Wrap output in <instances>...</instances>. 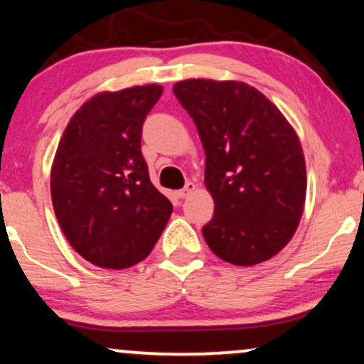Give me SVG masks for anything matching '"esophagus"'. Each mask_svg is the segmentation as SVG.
Returning <instances> with one entry per match:
<instances>
[{
	"label": "esophagus",
	"instance_id": "obj_1",
	"mask_svg": "<svg viewBox=\"0 0 364 364\" xmlns=\"http://www.w3.org/2000/svg\"><path fill=\"white\" fill-rule=\"evenodd\" d=\"M195 190H196V185H195V183L188 181L185 188H181V190H178V191H176V196H178V198H188V196H190L191 193L195 191Z\"/></svg>",
	"mask_w": 364,
	"mask_h": 364
}]
</instances>
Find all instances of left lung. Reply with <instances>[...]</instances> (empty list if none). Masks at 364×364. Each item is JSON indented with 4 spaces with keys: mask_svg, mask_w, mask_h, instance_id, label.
<instances>
[{
    "mask_svg": "<svg viewBox=\"0 0 364 364\" xmlns=\"http://www.w3.org/2000/svg\"><path fill=\"white\" fill-rule=\"evenodd\" d=\"M173 92L203 142L215 213L201 232L211 252L243 267L272 259L304 211L306 161L296 131L245 82L190 79Z\"/></svg>",
    "mask_w": 364,
    "mask_h": 364,
    "instance_id": "8db88e82",
    "label": "left lung"
}]
</instances>
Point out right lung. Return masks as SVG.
I'll return each instance as SVG.
<instances>
[{
  "mask_svg": "<svg viewBox=\"0 0 364 364\" xmlns=\"http://www.w3.org/2000/svg\"><path fill=\"white\" fill-rule=\"evenodd\" d=\"M163 87L100 92L73 114L52 164V203L63 235L90 264L144 260L173 205L156 190L141 153L142 124Z\"/></svg>",
  "mask_w": 364,
  "mask_h": 364,
  "instance_id": "right-lung-1",
  "label": "right lung"
}]
</instances>
